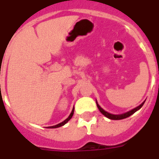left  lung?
I'll return each instance as SVG.
<instances>
[{
	"mask_svg": "<svg viewBox=\"0 0 159 159\" xmlns=\"http://www.w3.org/2000/svg\"><path fill=\"white\" fill-rule=\"evenodd\" d=\"M144 102H145V101L143 102V103H141V104L139 105V106H138L137 107L134 108V109H132V110H130V111H127L126 112V113H123V114H121V115H112V114H110L108 113V112L105 111L103 109H102V107H101L100 106H99L98 103H97L96 102V104H97V107H98V108H99V111L101 112V113L104 116H106L107 118H108V119H112V120H119V119H126V118L129 117V116H130L131 115H133V114L134 113V112L137 111L138 110H139L140 108L143 107V105L144 104Z\"/></svg>",
	"mask_w": 159,
	"mask_h": 159,
	"instance_id": "left-lung-1",
	"label": "left lung"
}]
</instances>
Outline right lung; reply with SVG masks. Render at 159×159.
I'll return each instance as SVG.
<instances>
[{
    "mask_svg": "<svg viewBox=\"0 0 159 159\" xmlns=\"http://www.w3.org/2000/svg\"><path fill=\"white\" fill-rule=\"evenodd\" d=\"M73 114H74V107H73L72 111H71V114H70V115H69V116H68V117H67V119H66L65 120H64V121H63L62 123H59V124H57V125H55V126H52V127H48V128H57V127H62V126H64V124H66V123H67V122L69 121L70 119H71V117H72V116H73Z\"/></svg>",
    "mask_w": 159,
    "mask_h": 159,
    "instance_id": "add662e5",
    "label": "right lung"
}]
</instances>
